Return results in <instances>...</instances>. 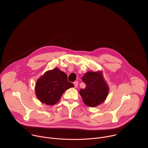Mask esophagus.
<instances>
[{
	"mask_svg": "<svg viewBox=\"0 0 148 148\" xmlns=\"http://www.w3.org/2000/svg\"><path fill=\"white\" fill-rule=\"evenodd\" d=\"M74 87H75V88L77 87V86H78V81H75V82H74Z\"/></svg>",
	"mask_w": 148,
	"mask_h": 148,
	"instance_id": "34e87169",
	"label": "esophagus"
}]
</instances>
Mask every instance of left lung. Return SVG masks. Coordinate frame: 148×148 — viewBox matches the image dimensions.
Instances as JSON below:
<instances>
[{"label": "left lung", "mask_w": 148, "mask_h": 148, "mask_svg": "<svg viewBox=\"0 0 148 148\" xmlns=\"http://www.w3.org/2000/svg\"><path fill=\"white\" fill-rule=\"evenodd\" d=\"M82 81L86 87L80 89L79 94L87 106L96 107L106 99L109 88L101 73L88 71L82 77Z\"/></svg>", "instance_id": "left-lung-1"}]
</instances>
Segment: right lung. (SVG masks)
Wrapping results in <instances>:
<instances>
[{
	"instance_id": "1",
	"label": "right lung",
	"mask_w": 148,
	"mask_h": 148,
	"mask_svg": "<svg viewBox=\"0 0 148 148\" xmlns=\"http://www.w3.org/2000/svg\"><path fill=\"white\" fill-rule=\"evenodd\" d=\"M74 84L67 79V75L58 69L46 72L36 84L37 98L48 105L56 104L67 89L74 87Z\"/></svg>"
}]
</instances>
